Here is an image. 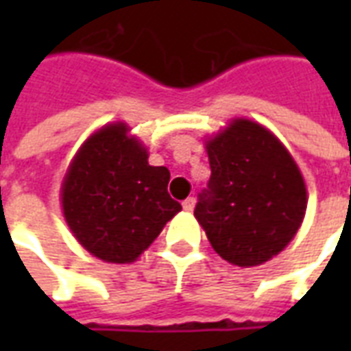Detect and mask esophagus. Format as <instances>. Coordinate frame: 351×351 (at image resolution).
<instances>
[{"label": "esophagus", "instance_id": "34e87169", "mask_svg": "<svg viewBox=\"0 0 351 351\" xmlns=\"http://www.w3.org/2000/svg\"><path fill=\"white\" fill-rule=\"evenodd\" d=\"M182 206H184V210H188V213H190V210H193V206H195V199L193 197L184 199Z\"/></svg>", "mask_w": 351, "mask_h": 351}]
</instances>
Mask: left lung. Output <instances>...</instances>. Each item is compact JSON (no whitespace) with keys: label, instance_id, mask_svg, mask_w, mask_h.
Masks as SVG:
<instances>
[{"label":"left lung","instance_id":"1","mask_svg":"<svg viewBox=\"0 0 351 351\" xmlns=\"http://www.w3.org/2000/svg\"><path fill=\"white\" fill-rule=\"evenodd\" d=\"M210 180L195 218L216 254L256 267L286 248L301 228L306 186L286 146L263 125L239 118L206 143Z\"/></svg>","mask_w":351,"mask_h":351}]
</instances>
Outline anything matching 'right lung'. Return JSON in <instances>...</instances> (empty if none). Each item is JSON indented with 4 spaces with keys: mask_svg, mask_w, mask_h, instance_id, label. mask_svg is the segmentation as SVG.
Segmentation results:
<instances>
[{
    "mask_svg": "<svg viewBox=\"0 0 351 351\" xmlns=\"http://www.w3.org/2000/svg\"><path fill=\"white\" fill-rule=\"evenodd\" d=\"M167 167L148 165V152L125 123L95 131L75 156L62 184L67 226L92 256L131 263L182 210L169 195Z\"/></svg>",
    "mask_w": 351,
    "mask_h": 351,
    "instance_id": "1",
    "label": "right lung"
}]
</instances>
